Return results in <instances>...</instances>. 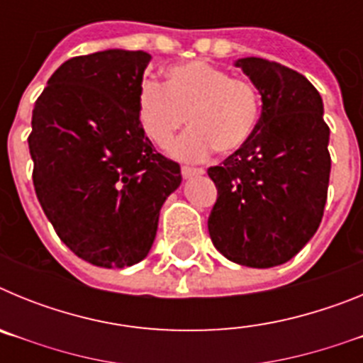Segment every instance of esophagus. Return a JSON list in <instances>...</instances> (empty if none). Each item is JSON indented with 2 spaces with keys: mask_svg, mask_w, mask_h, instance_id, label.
Segmentation results:
<instances>
[{
  "mask_svg": "<svg viewBox=\"0 0 363 363\" xmlns=\"http://www.w3.org/2000/svg\"><path fill=\"white\" fill-rule=\"evenodd\" d=\"M203 169H200V167H182V176L184 178H192V176H200L203 174Z\"/></svg>",
  "mask_w": 363,
  "mask_h": 363,
  "instance_id": "esophagus-1",
  "label": "esophagus"
}]
</instances>
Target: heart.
<instances>
[{
	"label": "heart",
	"mask_w": 363,
	"mask_h": 363,
	"mask_svg": "<svg viewBox=\"0 0 363 363\" xmlns=\"http://www.w3.org/2000/svg\"><path fill=\"white\" fill-rule=\"evenodd\" d=\"M259 92L245 78H230L225 69L207 62H189L167 70L165 85L143 82L136 98V116L154 145L167 147L185 123L191 129L172 147L182 160H205L213 152L242 149L259 120Z\"/></svg>",
	"instance_id": "b5f03b06"
}]
</instances>
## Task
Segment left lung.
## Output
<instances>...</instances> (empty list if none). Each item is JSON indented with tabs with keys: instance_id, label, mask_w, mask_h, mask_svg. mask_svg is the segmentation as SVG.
<instances>
[{
	"instance_id": "8db88e82",
	"label": "left lung",
	"mask_w": 363,
	"mask_h": 363,
	"mask_svg": "<svg viewBox=\"0 0 363 363\" xmlns=\"http://www.w3.org/2000/svg\"><path fill=\"white\" fill-rule=\"evenodd\" d=\"M262 96L249 142L207 174L218 189L209 214L214 247L245 267L289 262L318 230L331 154L323 104L300 72L264 57L236 62Z\"/></svg>"
}]
</instances>
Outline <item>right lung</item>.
Returning a JSON list of instances; mask_svg holds the SVG:
<instances>
[{
  "label": "right lung",
  "instance_id": "obj_1",
  "mask_svg": "<svg viewBox=\"0 0 363 363\" xmlns=\"http://www.w3.org/2000/svg\"><path fill=\"white\" fill-rule=\"evenodd\" d=\"M150 56L104 50L70 57L32 111V182L45 216L78 258L123 269L152 247L179 165L154 149L136 116Z\"/></svg>",
  "mask_w": 363,
  "mask_h": 363
}]
</instances>
